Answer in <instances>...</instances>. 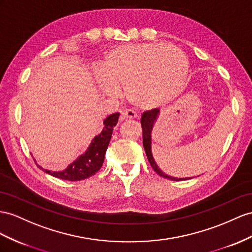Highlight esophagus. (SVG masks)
I'll list each match as a JSON object with an SVG mask.
<instances>
[{
	"label": "esophagus",
	"mask_w": 252,
	"mask_h": 252,
	"mask_svg": "<svg viewBox=\"0 0 252 252\" xmlns=\"http://www.w3.org/2000/svg\"><path fill=\"white\" fill-rule=\"evenodd\" d=\"M137 117V114L132 109H125L121 112V118L122 119H134Z\"/></svg>",
	"instance_id": "34e87169"
}]
</instances>
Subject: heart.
Returning <instances> with one entry per match:
<instances>
[{
  "instance_id": "b5f03b06",
  "label": "heart",
  "mask_w": 252,
  "mask_h": 252,
  "mask_svg": "<svg viewBox=\"0 0 252 252\" xmlns=\"http://www.w3.org/2000/svg\"><path fill=\"white\" fill-rule=\"evenodd\" d=\"M189 61L172 44L137 43L116 48L102 63L96 84L103 93L117 96L126 88L135 105L154 108L169 103L181 92Z\"/></svg>"
}]
</instances>
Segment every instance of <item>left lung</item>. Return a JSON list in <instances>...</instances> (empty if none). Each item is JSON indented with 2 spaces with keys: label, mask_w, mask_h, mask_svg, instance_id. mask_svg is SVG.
I'll use <instances>...</instances> for the list:
<instances>
[{
  "label": "left lung",
  "mask_w": 252,
  "mask_h": 252,
  "mask_svg": "<svg viewBox=\"0 0 252 252\" xmlns=\"http://www.w3.org/2000/svg\"><path fill=\"white\" fill-rule=\"evenodd\" d=\"M159 116V109L158 108H154L151 109V111H147L143 114L141 116V127H143V144H144V148H145V151L147 154V158L148 160H149L150 165L152 166V168L154 169L158 176L163 177L165 179H169L172 180V181H182V180H189L191 178H175V177H170L168 175H166L162 170L159 169V167L157 165L156 160L153 158L152 156V150H151V133L153 130V126L154 124H156L158 118Z\"/></svg>",
  "instance_id": "left-lung-1"
}]
</instances>
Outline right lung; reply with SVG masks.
<instances>
[{
	"label": "right lung",
	"instance_id": "obj_1",
	"mask_svg": "<svg viewBox=\"0 0 252 252\" xmlns=\"http://www.w3.org/2000/svg\"><path fill=\"white\" fill-rule=\"evenodd\" d=\"M119 113L109 115L103 122L102 132L95 136L90 143L88 149L77 158L74 162L71 163L66 169L63 171H51L44 170L42 167L38 165L44 172L55 178L67 180V181H80L87 179L98 172L104 162V156L112 138L114 126L117 125Z\"/></svg>",
	"mask_w": 252,
	"mask_h": 252
}]
</instances>
